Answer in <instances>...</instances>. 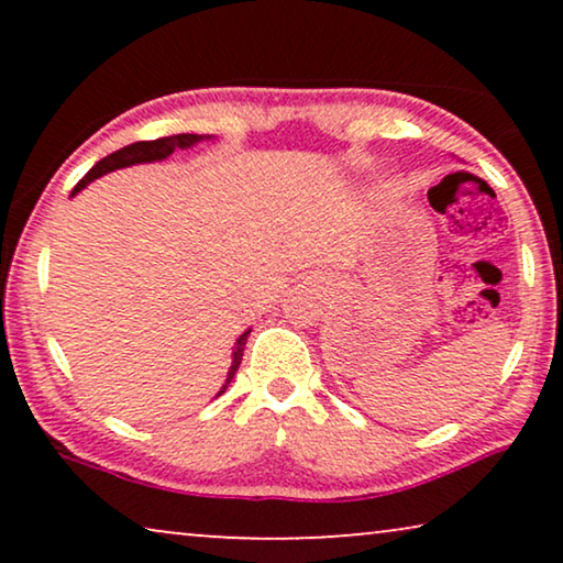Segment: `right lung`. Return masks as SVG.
<instances>
[{"label": "right lung", "instance_id": "right-lung-1", "mask_svg": "<svg viewBox=\"0 0 563 563\" xmlns=\"http://www.w3.org/2000/svg\"><path fill=\"white\" fill-rule=\"evenodd\" d=\"M199 141H202V137H197V135H172V137H161V141L128 145V148H122L118 153H112V156H107L104 161H99V166H95L87 176H84V181L79 184V189H76V191L89 187L91 181L99 179V176L120 172V168H130V166H137V164H158V161L172 156L174 151H187V148H191V145H197ZM249 333H251V330H249ZM249 333H243L241 338H238L235 351H233V366H230L225 387L220 389V395L228 389V384L233 382L238 366H241L243 345H245V341H249Z\"/></svg>", "mask_w": 563, "mask_h": 563}]
</instances>
